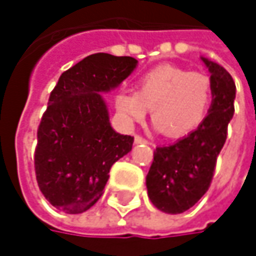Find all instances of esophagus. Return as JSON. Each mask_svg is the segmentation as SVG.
Wrapping results in <instances>:
<instances>
[{"mask_svg": "<svg viewBox=\"0 0 256 256\" xmlns=\"http://www.w3.org/2000/svg\"><path fill=\"white\" fill-rule=\"evenodd\" d=\"M134 144L136 145H139V144H148V140L145 138L139 136V134H134Z\"/></svg>", "mask_w": 256, "mask_h": 256, "instance_id": "esophagus-1", "label": "esophagus"}]
</instances>
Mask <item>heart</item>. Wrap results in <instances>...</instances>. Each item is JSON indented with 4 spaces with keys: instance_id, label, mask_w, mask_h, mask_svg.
<instances>
[{
    "instance_id": "b5f03b06",
    "label": "heart",
    "mask_w": 256,
    "mask_h": 256,
    "mask_svg": "<svg viewBox=\"0 0 256 256\" xmlns=\"http://www.w3.org/2000/svg\"><path fill=\"white\" fill-rule=\"evenodd\" d=\"M212 94L208 76L175 65H158L140 76L136 92H118L114 105L126 126L142 122L151 108L154 128L170 138H180L204 122Z\"/></svg>"
}]
</instances>
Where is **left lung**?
<instances>
[{"mask_svg":"<svg viewBox=\"0 0 256 256\" xmlns=\"http://www.w3.org/2000/svg\"><path fill=\"white\" fill-rule=\"evenodd\" d=\"M210 72L212 104L204 122L170 145L157 146L146 175L151 203L164 214H182L208 191L234 114L236 84L226 68L200 56Z\"/></svg>","mask_w":256,"mask_h":256,"instance_id":"left-lung-1","label":"left lung"}]
</instances>
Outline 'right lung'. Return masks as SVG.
<instances>
[{
  "mask_svg": "<svg viewBox=\"0 0 256 256\" xmlns=\"http://www.w3.org/2000/svg\"><path fill=\"white\" fill-rule=\"evenodd\" d=\"M136 66L130 56L94 53L65 71L50 93L34 162L38 186L56 209H90L111 166L132 151L133 138L112 128L102 93L116 90Z\"/></svg>",
  "mask_w": 256,
  "mask_h": 256,
  "instance_id": "add662e5",
  "label": "right lung"
}]
</instances>
